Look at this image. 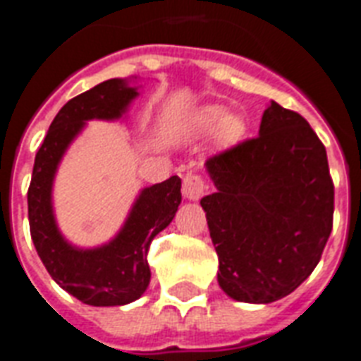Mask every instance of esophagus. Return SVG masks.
I'll return each mask as SVG.
<instances>
[{"label":"esophagus","instance_id":"1","mask_svg":"<svg viewBox=\"0 0 361 361\" xmlns=\"http://www.w3.org/2000/svg\"><path fill=\"white\" fill-rule=\"evenodd\" d=\"M206 189V180L197 172H187L183 176V197L189 200H199L204 197Z\"/></svg>","mask_w":361,"mask_h":361}]
</instances>
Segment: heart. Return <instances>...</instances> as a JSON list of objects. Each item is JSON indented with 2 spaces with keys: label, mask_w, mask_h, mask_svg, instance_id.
<instances>
[{
  "label": "heart",
  "mask_w": 361,
  "mask_h": 361,
  "mask_svg": "<svg viewBox=\"0 0 361 361\" xmlns=\"http://www.w3.org/2000/svg\"><path fill=\"white\" fill-rule=\"evenodd\" d=\"M197 126L202 132H216L217 142L224 145L236 144L246 132V123L240 115H225V109L221 106L202 107L197 115Z\"/></svg>",
  "instance_id": "obj_1"
}]
</instances>
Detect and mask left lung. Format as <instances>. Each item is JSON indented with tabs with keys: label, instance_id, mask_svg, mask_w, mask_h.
<instances>
[{
	"label": "left lung",
	"instance_id": "obj_1",
	"mask_svg": "<svg viewBox=\"0 0 361 361\" xmlns=\"http://www.w3.org/2000/svg\"><path fill=\"white\" fill-rule=\"evenodd\" d=\"M217 191L200 200L217 282L242 302L290 295L314 271L334 227L326 147L305 117L271 102L259 136L206 161Z\"/></svg>",
	"mask_w": 361,
	"mask_h": 361
}]
</instances>
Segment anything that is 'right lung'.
I'll list each match as a JSON object with an SVG mask.
<instances>
[{"label":"right lung","mask_w":361,"mask_h":361,"mask_svg":"<svg viewBox=\"0 0 361 361\" xmlns=\"http://www.w3.org/2000/svg\"><path fill=\"white\" fill-rule=\"evenodd\" d=\"M136 89L109 79L71 98L51 123L37 149L27 187L30 235L52 280L92 307H119L142 297L151 280V240L174 219L181 202V180L172 176L142 191L125 227L114 240L94 250H77L62 238L52 216L51 189L66 147L89 119H117Z\"/></svg>","instance_id":"obj_1"}]
</instances>
